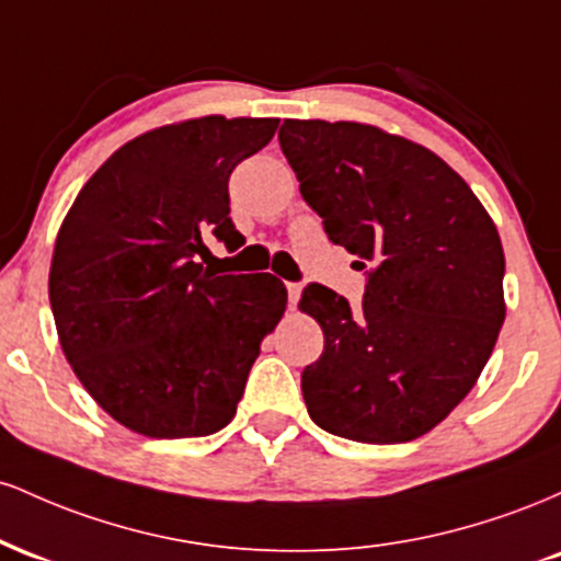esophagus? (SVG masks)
<instances>
[{"label":"esophagus","instance_id":"obj_1","mask_svg":"<svg viewBox=\"0 0 561 561\" xmlns=\"http://www.w3.org/2000/svg\"><path fill=\"white\" fill-rule=\"evenodd\" d=\"M300 282H287V298H289V306H295V302L300 300Z\"/></svg>","mask_w":561,"mask_h":561}]
</instances>
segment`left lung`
Instances as JSON below:
<instances>
[{
    "label": "left lung",
    "mask_w": 561,
    "mask_h": 561,
    "mask_svg": "<svg viewBox=\"0 0 561 561\" xmlns=\"http://www.w3.org/2000/svg\"><path fill=\"white\" fill-rule=\"evenodd\" d=\"M279 145L327 237L366 274L362 308L311 282L300 308L324 353L300 375L308 414L358 443H405L478 382L504 324V248L435 152L351 121H285Z\"/></svg>",
    "instance_id": "8db88e82"
}]
</instances>
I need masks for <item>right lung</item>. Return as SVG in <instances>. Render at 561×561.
<instances>
[{"mask_svg": "<svg viewBox=\"0 0 561 561\" xmlns=\"http://www.w3.org/2000/svg\"><path fill=\"white\" fill-rule=\"evenodd\" d=\"M279 118H208L131 139L83 184L49 268L76 377L147 437L218 433L237 414L261 340L287 306L274 274H221L208 242L242 248L229 176Z\"/></svg>", "mask_w": 561, "mask_h": 561, "instance_id": "obj_1", "label": "right lung"}]
</instances>
